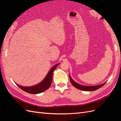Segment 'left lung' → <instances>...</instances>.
<instances>
[{"label": "left lung", "mask_w": 121, "mask_h": 121, "mask_svg": "<svg viewBox=\"0 0 121 121\" xmlns=\"http://www.w3.org/2000/svg\"><path fill=\"white\" fill-rule=\"evenodd\" d=\"M69 80H70V81H71V83L72 84V85L74 86L75 87H76V88H77V89H80V90H83V91H92L96 90L100 88H101V87L103 86L106 83V82H105L103 84H100V85H97V86H84V85H80V84L75 82L74 80H73L71 78L70 76H69Z\"/></svg>", "instance_id": "8db88e82"}]
</instances>
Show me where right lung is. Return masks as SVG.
Instances as JSON below:
<instances>
[{
	"mask_svg": "<svg viewBox=\"0 0 121 121\" xmlns=\"http://www.w3.org/2000/svg\"><path fill=\"white\" fill-rule=\"evenodd\" d=\"M58 65H59V64L54 65L48 73V74H47V75L45 77V78L44 79L43 81L38 84H37V85L30 87H24L18 85L16 83L18 87H19L21 89H22L23 91H25V92L30 94H38L43 92L50 87L52 80L53 72Z\"/></svg>",
	"mask_w": 121,
	"mask_h": 121,
	"instance_id": "right-lung-1",
	"label": "right lung"
}]
</instances>
